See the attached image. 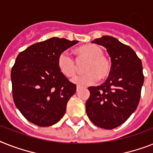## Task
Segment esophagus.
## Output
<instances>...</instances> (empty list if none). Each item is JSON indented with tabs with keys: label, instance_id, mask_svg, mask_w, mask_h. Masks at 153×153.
I'll return each instance as SVG.
<instances>
[{
	"label": "esophagus",
	"instance_id": "obj_1",
	"mask_svg": "<svg viewBox=\"0 0 153 153\" xmlns=\"http://www.w3.org/2000/svg\"><path fill=\"white\" fill-rule=\"evenodd\" d=\"M82 86H80V85H77V87H76V90H77V92H79V90H80L81 89H82Z\"/></svg>",
	"mask_w": 153,
	"mask_h": 153
}]
</instances>
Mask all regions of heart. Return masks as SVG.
<instances>
[{"mask_svg": "<svg viewBox=\"0 0 153 153\" xmlns=\"http://www.w3.org/2000/svg\"><path fill=\"white\" fill-rule=\"evenodd\" d=\"M77 61H86L83 70L85 74L74 77L72 82L79 85H89L98 80L108 79L111 72V62L105 56L104 51L97 45L89 44L79 46L75 49ZM57 67L59 71L68 78L75 75L79 65L76 60L66 51L62 52L57 58Z\"/></svg>", "mask_w": 153, "mask_h": 153, "instance_id": "1", "label": "heart"}]
</instances>
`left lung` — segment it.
Wrapping results in <instances>:
<instances>
[{
	"label": "left lung",
	"mask_w": 153,
	"mask_h": 153,
	"mask_svg": "<svg viewBox=\"0 0 153 153\" xmlns=\"http://www.w3.org/2000/svg\"><path fill=\"white\" fill-rule=\"evenodd\" d=\"M92 43L105 47L111 57V72L105 83L89 87L85 111L93 123L111 130L125 123L136 110L144 83L141 59L128 45L111 36Z\"/></svg>",
	"instance_id": "8db88e82"
}]
</instances>
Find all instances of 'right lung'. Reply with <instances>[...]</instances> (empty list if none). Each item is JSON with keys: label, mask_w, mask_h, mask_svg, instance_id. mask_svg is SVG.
<instances>
[{"label": "right lung", "mask_w": 153, "mask_h": 153, "mask_svg": "<svg viewBox=\"0 0 153 153\" xmlns=\"http://www.w3.org/2000/svg\"><path fill=\"white\" fill-rule=\"evenodd\" d=\"M79 41L52 38L33 44L16 57L11 72L15 105L28 121L39 126L59 122L76 92L57 67L62 52Z\"/></svg>", "instance_id": "obj_1"}]
</instances>
